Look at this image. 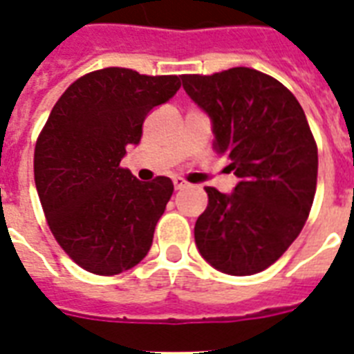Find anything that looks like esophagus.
Returning <instances> with one entry per match:
<instances>
[{
  "instance_id": "1",
  "label": "esophagus",
  "mask_w": 354,
  "mask_h": 354,
  "mask_svg": "<svg viewBox=\"0 0 354 354\" xmlns=\"http://www.w3.org/2000/svg\"><path fill=\"white\" fill-rule=\"evenodd\" d=\"M172 183H174V187L176 189H183L185 185H187V182H185L183 178H174V180H172Z\"/></svg>"
}]
</instances>
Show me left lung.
<instances>
[{"instance_id":"8db88e82","label":"left lung","mask_w":354,"mask_h":354,"mask_svg":"<svg viewBox=\"0 0 354 354\" xmlns=\"http://www.w3.org/2000/svg\"><path fill=\"white\" fill-rule=\"evenodd\" d=\"M183 90L213 121V149L232 160V194L205 187L194 224L202 257L230 275L274 264L305 226L318 182V147L297 99L252 68L182 75Z\"/></svg>"}]
</instances>
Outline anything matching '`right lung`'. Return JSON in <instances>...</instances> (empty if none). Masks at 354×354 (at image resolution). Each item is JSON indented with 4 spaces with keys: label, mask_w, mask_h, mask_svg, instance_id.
Masks as SVG:
<instances>
[{
    "label": "right lung",
    "mask_w": 354,
    "mask_h": 354,
    "mask_svg": "<svg viewBox=\"0 0 354 354\" xmlns=\"http://www.w3.org/2000/svg\"><path fill=\"white\" fill-rule=\"evenodd\" d=\"M176 75L127 68L86 73L53 106L35 147V183L47 226L64 252L97 275L141 263L171 200V178L139 182L121 160L143 121L180 90Z\"/></svg>",
    "instance_id": "right-lung-1"
}]
</instances>
